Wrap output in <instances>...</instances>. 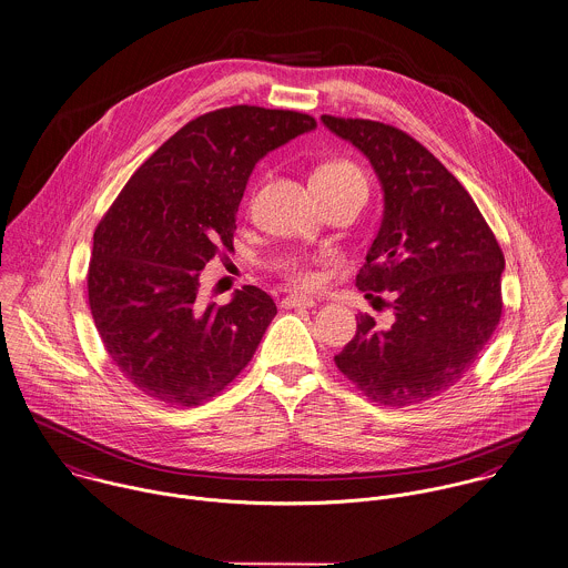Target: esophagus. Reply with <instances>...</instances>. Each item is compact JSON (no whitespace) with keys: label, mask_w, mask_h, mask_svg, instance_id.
<instances>
[{"label":"esophagus","mask_w":568,"mask_h":568,"mask_svg":"<svg viewBox=\"0 0 568 568\" xmlns=\"http://www.w3.org/2000/svg\"><path fill=\"white\" fill-rule=\"evenodd\" d=\"M316 301L310 298V296H303V294H290L283 298V307L292 310V307H314Z\"/></svg>","instance_id":"esophagus-1"}]
</instances>
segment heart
<instances>
[{
    "mask_svg": "<svg viewBox=\"0 0 568 568\" xmlns=\"http://www.w3.org/2000/svg\"><path fill=\"white\" fill-rule=\"evenodd\" d=\"M312 185H327L338 190H365L367 179L358 165L345 159H329L321 163L312 174ZM287 278L301 287H314L318 283V274L305 265H290Z\"/></svg>",
    "mask_w": 568,
    "mask_h": 568,
    "instance_id": "1",
    "label": "heart"
}]
</instances>
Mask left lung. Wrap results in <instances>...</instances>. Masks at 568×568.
Instances as JSON below:
<instances>
[{
  "label": "left lung",
  "instance_id": "obj_1",
  "mask_svg": "<svg viewBox=\"0 0 568 568\" xmlns=\"http://www.w3.org/2000/svg\"><path fill=\"white\" fill-rule=\"evenodd\" d=\"M356 145L383 187V221L356 276L394 292L392 327L358 316L336 367L372 400L409 407L454 387L503 316L505 254L463 183L407 132L369 119L323 114Z\"/></svg>",
  "mask_w": 568,
  "mask_h": 568
}]
</instances>
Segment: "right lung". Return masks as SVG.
<instances>
[{"mask_svg":"<svg viewBox=\"0 0 568 568\" xmlns=\"http://www.w3.org/2000/svg\"><path fill=\"white\" fill-rule=\"evenodd\" d=\"M316 128L294 110L232 105L172 134L123 185L94 230L88 303L105 352L145 396L194 407L252 361L276 305L245 285L227 305L196 298L201 270L234 250L254 165Z\"/></svg>","mask_w":568,"mask_h":568,"instance_id":"add662e5","label":"right lung"}]
</instances>
